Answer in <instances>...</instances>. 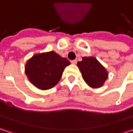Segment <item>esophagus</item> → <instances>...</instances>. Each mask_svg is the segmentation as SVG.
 I'll return each instance as SVG.
<instances>
[{
	"mask_svg": "<svg viewBox=\"0 0 133 133\" xmlns=\"http://www.w3.org/2000/svg\"><path fill=\"white\" fill-rule=\"evenodd\" d=\"M71 64L75 65V64H77V61H76V60H73V61H71Z\"/></svg>",
	"mask_w": 133,
	"mask_h": 133,
	"instance_id": "34e87169",
	"label": "esophagus"
}]
</instances>
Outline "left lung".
Listing matches in <instances>:
<instances>
[{
    "label": "left lung",
    "instance_id": "left-lung-1",
    "mask_svg": "<svg viewBox=\"0 0 133 133\" xmlns=\"http://www.w3.org/2000/svg\"><path fill=\"white\" fill-rule=\"evenodd\" d=\"M78 66L84 81L92 88L102 87L108 78L107 69L94 57H84L78 62Z\"/></svg>",
    "mask_w": 133,
    "mask_h": 133
}]
</instances>
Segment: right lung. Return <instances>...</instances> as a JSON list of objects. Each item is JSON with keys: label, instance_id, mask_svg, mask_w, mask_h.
<instances>
[{"label": "right lung", "instance_id": "right-lung-1", "mask_svg": "<svg viewBox=\"0 0 133 133\" xmlns=\"http://www.w3.org/2000/svg\"><path fill=\"white\" fill-rule=\"evenodd\" d=\"M70 62L54 51L36 54L25 65V73L37 88L42 90L54 87L61 79L65 67Z\"/></svg>", "mask_w": 133, "mask_h": 133}]
</instances>
